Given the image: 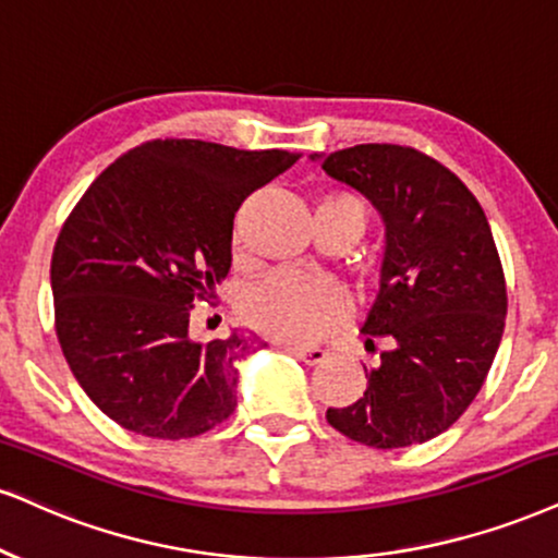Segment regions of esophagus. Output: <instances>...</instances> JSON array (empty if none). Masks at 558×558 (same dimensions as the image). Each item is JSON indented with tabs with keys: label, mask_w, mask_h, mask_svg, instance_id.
<instances>
[{
	"label": "esophagus",
	"mask_w": 558,
	"mask_h": 558,
	"mask_svg": "<svg viewBox=\"0 0 558 558\" xmlns=\"http://www.w3.org/2000/svg\"><path fill=\"white\" fill-rule=\"evenodd\" d=\"M281 349H284V352H290L292 356H298L300 362L311 364V367L313 364H320L328 356L326 349H318V347H292V343H281Z\"/></svg>",
	"instance_id": "esophagus-1"
}]
</instances>
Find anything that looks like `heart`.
I'll return each mask as SVG.
<instances>
[{
	"mask_svg": "<svg viewBox=\"0 0 558 558\" xmlns=\"http://www.w3.org/2000/svg\"><path fill=\"white\" fill-rule=\"evenodd\" d=\"M333 219V222L352 225L356 232H364L367 211L360 198L349 194H333L323 198L315 219ZM349 302L339 287L331 281L302 277L294 271H277L258 281L243 300V315L247 323L274 339L305 343L320 339L333 326L347 318Z\"/></svg>",
	"mask_w": 558,
	"mask_h": 558,
	"instance_id": "b5f03b06",
	"label": "heart"
}]
</instances>
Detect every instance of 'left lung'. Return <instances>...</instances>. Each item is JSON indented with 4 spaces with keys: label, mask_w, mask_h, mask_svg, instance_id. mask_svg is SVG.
I'll return each instance as SVG.
<instances>
[{
    "label": "left lung",
    "mask_w": 558,
    "mask_h": 558,
    "mask_svg": "<svg viewBox=\"0 0 558 558\" xmlns=\"http://www.w3.org/2000/svg\"><path fill=\"white\" fill-rule=\"evenodd\" d=\"M360 191L385 227L380 290L362 333L383 343L360 401L328 409L333 429L393 450L442 435L469 409L497 356L507 287L489 219L456 173L398 144L311 155Z\"/></svg>",
    "instance_id": "8db88e82"
}]
</instances>
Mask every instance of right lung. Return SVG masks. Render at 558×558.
Instances as JSON below:
<instances>
[{"label": "right lung", "instance_id": "add662e5", "mask_svg": "<svg viewBox=\"0 0 558 558\" xmlns=\"http://www.w3.org/2000/svg\"><path fill=\"white\" fill-rule=\"evenodd\" d=\"M300 155L155 140L95 178L51 258L57 336L82 390L123 429L198 437L238 405V362L256 339L198 343L191 307L232 266V219Z\"/></svg>", "mask_w": 558, "mask_h": 558}]
</instances>
